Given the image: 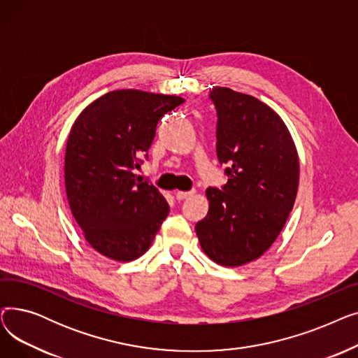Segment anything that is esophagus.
Returning a JSON list of instances; mask_svg holds the SVG:
<instances>
[{
    "label": "esophagus",
    "instance_id": "1",
    "mask_svg": "<svg viewBox=\"0 0 358 358\" xmlns=\"http://www.w3.org/2000/svg\"><path fill=\"white\" fill-rule=\"evenodd\" d=\"M193 194H194V192H177V193H176V199H177V200H184V199L190 197V196H193Z\"/></svg>",
    "mask_w": 358,
    "mask_h": 358
}]
</instances>
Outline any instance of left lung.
I'll return each instance as SVG.
<instances>
[{
  "instance_id": "obj_1",
  "label": "left lung",
  "mask_w": 358,
  "mask_h": 358,
  "mask_svg": "<svg viewBox=\"0 0 358 358\" xmlns=\"http://www.w3.org/2000/svg\"><path fill=\"white\" fill-rule=\"evenodd\" d=\"M216 152L228 182L208 189V216L196 223L203 252L239 267L264 254L285 228L299 189V155L277 113L258 99L215 87Z\"/></svg>"
}]
</instances>
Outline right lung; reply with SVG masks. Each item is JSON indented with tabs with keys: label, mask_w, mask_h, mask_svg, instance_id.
<instances>
[{
	"label": "right lung",
	"mask_w": 358,
	"mask_h": 358,
	"mask_svg": "<svg viewBox=\"0 0 358 358\" xmlns=\"http://www.w3.org/2000/svg\"><path fill=\"white\" fill-rule=\"evenodd\" d=\"M182 101L141 90L111 91L88 104L71 127L65 149L69 208L85 241L110 259L143 255L168 216L165 197L135 169L158 120Z\"/></svg>",
	"instance_id": "1"
}]
</instances>
